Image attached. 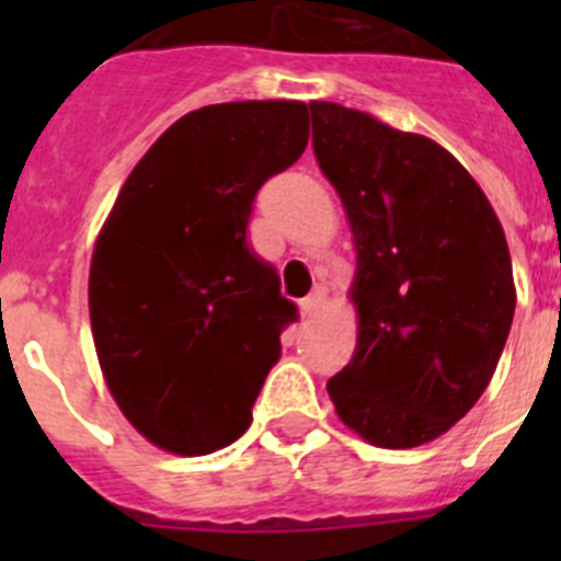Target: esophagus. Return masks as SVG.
<instances>
[{
  "label": "esophagus",
  "mask_w": 561,
  "mask_h": 561,
  "mask_svg": "<svg viewBox=\"0 0 561 561\" xmlns=\"http://www.w3.org/2000/svg\"><path fill=\"white\" fill-rule=\"evenodd\" d=\"M325 297H329V289H325L323 284H317L314 289L309 291V295L304 297V300H300V311H304L306 317H311V314H317V311L323 309V304H325Z\"/></svg>",
  "instance_id": "1"
}]
</instances>
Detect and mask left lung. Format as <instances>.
Returning a JSON list of instances; mask_svg holds the SVG:
<instances>
[{"instance_id": "8db88e82", "label": "left lung", "mask_w": 561, "mask_h": 561, "mask_svg": "<svg viewBox=\"0 0 561 561\" xmlns=\"http://www.w3.org/2000/svg\"><path fill=\"white\" fill-rule=\"evenodd\" d=\"M311 146L356 244L359 334L329 379L336 415L385 449L421 447L474 408L517 306L492 205L447 148L314 101Z\"/></svg>"}]
</instances>
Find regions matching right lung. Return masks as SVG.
I'll return each mask as SVG.
<instances>
[{"mask_svg":"<svg viewBox=\"0 0 561 561\" xmlns=\"http://www.w3.org/2000/svg\"><path fill=\"white\" fill-rule=\"evenodd\" d=\"M306 142V103L202 106L117 193L92 252L89 320L117 408L160 449L207 455L250 427L297 306L247 225L261 185Z\"/></svg>","mask_w":561,"mask_h":561,"instance_id":"add662e5","label":"right lung"}]
</instances>
